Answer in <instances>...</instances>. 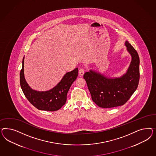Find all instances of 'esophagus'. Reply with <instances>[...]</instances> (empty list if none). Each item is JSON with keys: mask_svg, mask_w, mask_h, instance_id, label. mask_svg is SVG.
<instances>
[{"mask_svg": "<svg viewBox=\"0 0 156 156\" xmlns=\"http://www.w3.org/2000/svg\"><path fill=\"white\" fill-rule=\"evenodd\" d=\"M84 72H85V70H84L83 69H80L79 70V74H80V76H83L84 74Z\"/></svg>", "mask_w": 156, "mask_h": 156, "instance_id": "1", "label": "esophagus"}]
</instances>
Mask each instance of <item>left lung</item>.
<instances>
[{
    "instance_id": "obj_1",
    "label": "left lung",
    "mask_w": 156,
    "mask_h": 156,
    "mask_svg": "<svg viewBox=\"0 0 156 156\" xmlns=\"http://www.w3.org/2000/svg\"><path fill=\"white\" fill-rule=\"evenodd\" d=\"M132 61L126 73L118 78H108L90 70L83 75L92 100L100 108H111L125 104L137 89L140 80V58L137 51L125 42Z\"/></svg>"
}]
</instances>
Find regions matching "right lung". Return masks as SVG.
Returning a JSON list of instances; mask_svg holds the SVG:
<instances>
[{
    "mask_svg": "<svg viewBox=\"0 0 156 156\" xmlns=\"http://www.w3.org/2000/svg\"><path fill=\"white\" fill-rule=\"evenodd\" d=\"M24 59L22 68L20 72V84L25 97L28 101L40 110L54 112L61 109L66 104L67 94L70 86L78 76V68L68 72L61 80L51 90L38 91L33 90L29 86L24 76Z\"/></svg>",
    "mask_w": 156,
    "mask_h": 156,
    "instance_id": "right-lung-1",
    "label": "right lung"
}]
</instances>
